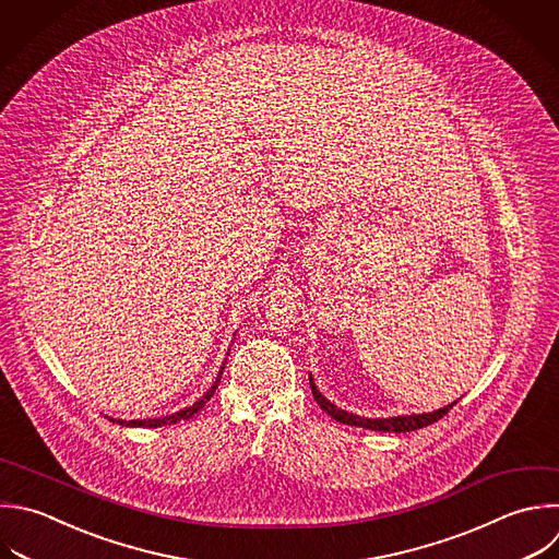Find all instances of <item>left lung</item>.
Returning a JSON list of instances; mask_svg holds the SVG:
<instances>
[{"mask_svg":"<svg viewBox=\"0 0 559 559\" xmlns=\"http://www.w3.org/2000/svg\"><path fill=\"white\" fill-rule=\"evenodd\" d=\"M310 389H312V395L317 400V404L328 413L332 415L336 421H343V424H349V426H362V428H371V430H380V432H408V430H417V428H424L428 424H435L437 419H441L456 402L435 411V413H421V415H402V417H389V419H367V417H358L354 413H347V411H341L336 408L332 402H328L317 384L312 382V376H310Z\"/></svg>","mask_w":559,"mask_h":559,"instance_id":"8db88e82","label":"left lung"}]
</instances>
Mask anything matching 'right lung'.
Instances as JSON below:
<instances>
[{
    "instance_id": "right-lung-1",
    "label": "right lung",
    "mask_w": 559,
    "mask_h": 559,
    "mask_svg": "<svg viewBox=\"0 0 559 559\" xmlns=\"http://www.w3.org/2000/svg\"><path fill=\"white\" fill-rule=\"evenodd\" d=\"M225 369V367H223ZM221 376H223V371L218 373V378H216V382L212 384V389H207V393L199 400V402H194L192 406H188L186 411H179V413H173V415H166V417H155V419H133V421H122V419H114L111 417V421H118V424H124V426H144V428H157V426H170V424H177V421H181V419H190L194 413H199L205 404H207V400L214 395V391L218 389V382H221Z\"/></svg>"
}]
</instances>
